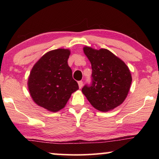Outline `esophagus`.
I'll list each match as a JSON object with an SVG mask.
<instances>
[{
    "label": "esophagus",
    "mask_w": 159,
    "mask_h": 159,
    "mask_svg": "<svg viewBox=\"0 0 159 159\" xmlns=\"http://www.w3.org/2000/svg\"><path fill=\"white\" fill-rule=\"evenodd\" d=\"M78 84H79V87L80 89V88H82L83 85V81H79L78 82Z\"/></svg>",
    "instance_id": "34e87169"
}]
</instances>
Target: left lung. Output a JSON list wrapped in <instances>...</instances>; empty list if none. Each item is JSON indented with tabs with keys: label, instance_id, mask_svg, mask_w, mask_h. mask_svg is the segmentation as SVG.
I'll list each match as a JSON object with an SVG mask.
<instances>
[{
	"label": "left lung",
	"instance_id": "8db88e82",
	"mask_svg": "<svg viewBox=\"0 0 159 159\" xmlns=\"http://www.w3.org/2000/svg\"><path fill=\"white\" fill-rule=\"evenodd\" d=\"M83 52L91 63L93 81L91 86L83 88L82 93L95 109L111 111L127 98L132 83L130 69L107 49L85 46Z\"/></svg>",
	"mask_w": 159,
	"mask_h": 159
}]
</instances>
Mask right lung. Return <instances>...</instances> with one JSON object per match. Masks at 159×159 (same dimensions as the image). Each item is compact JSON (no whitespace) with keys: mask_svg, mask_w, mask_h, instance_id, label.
Masks as SVG:
<instances>
[{"mask_svg":"<svg viewBox=\"0 0 159 159\" xmlns=\"http://www.w3.org/2000/svg\"><path fill=\"white\" fill-rule=\"evenodd\" d=\"M69 49L45 53L34 64L28 78V89L37 105L51 112L62 109L71 94L79 90L68 65Z\"/></svg>","mask_w":159,"mask_h":159,"instance_id":"right-lung-1","label":"right lung"}]
</instances>
